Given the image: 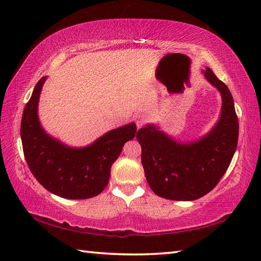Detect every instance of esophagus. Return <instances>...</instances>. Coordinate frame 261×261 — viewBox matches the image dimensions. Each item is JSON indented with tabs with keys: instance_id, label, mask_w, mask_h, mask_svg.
<instances>
[{
	"instance_id": "obj_1",
	"label": "esophagus",
	"mask_w": 261,
	"mask_h": 261,
	"mask_svg": "<svg viewBox=\"0 0 261 261\" xmlns=\"http://www.w3.org/2000/svg\"><path fill=\"white\" fill-rule=\"evenodd\" d=\"M146 123V118L143 115H138L136 118V124L138 129H140V127Z\"/></svg>"
}]
</instances>
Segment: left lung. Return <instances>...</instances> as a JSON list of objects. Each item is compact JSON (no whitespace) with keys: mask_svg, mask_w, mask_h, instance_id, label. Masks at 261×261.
<instances>
[{"mask_svg":"<svg viewBox=\"0 0 261 261\" xmlns=\"http://www.w3.org/2000/svg\"><path fill=\"white\" fill-rule=\"evenodd\" d=\"M202 71L222 97L220 118L208 134L185 142L154 124L137 132L149 186L156 195L173 201H194L212 191L229 168L238 145L239 122L231 92L212 69Z\"/></svg>","mask_w":261,"mask_h":261,"instance_id":"obj_1","label":"left lung"}]
</instances>
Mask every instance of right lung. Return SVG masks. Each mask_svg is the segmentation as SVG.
<instances>
[{
  "instance_id": "right-lung-1",
  "label": "right lung",
  "mask_w": 261,
  "mask_h": 261,
  "mask_svg": "<svg viewBox=\"0 0 261 261\" xmlns=\"http://www.w3.org/2000/svg\"><path fill=\"white\" fill-rule=\"evenodd\" d=\"M47 76L37 83L21 120V141L31 173L47 191L68 199L91 198L107 187L111 167L124 143L136 136V123L122 125L91 145L69 147L49 136L38 116V104Z\"/></svg>"
}]
</instances>
